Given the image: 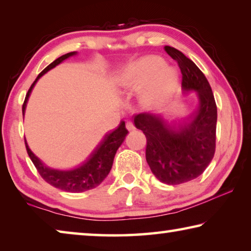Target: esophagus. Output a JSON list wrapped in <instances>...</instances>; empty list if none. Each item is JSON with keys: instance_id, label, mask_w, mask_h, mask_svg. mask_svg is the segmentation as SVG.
<instances>
[{"instance_id": "34e87169", "label": "esophagus", "mask_w": 251, "mask_h": 251, "mask_svg": "<svg viewBox=\"0 0 251 251\" xmlns=\"http://www.w3.org/2000/svg\"><path fill=\"white\" fill-rule=\"evenodd\" d=\"M126 128L128 130H134L135 129V125L131 122H127L126 123Z\"/></svg>"}]
</instances>
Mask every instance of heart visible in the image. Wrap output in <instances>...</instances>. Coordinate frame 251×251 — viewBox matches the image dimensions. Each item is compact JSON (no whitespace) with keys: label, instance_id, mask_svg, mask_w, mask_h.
<instances>
[{"label":"heart","instance_id":"obj_1","mask_svg":"<svg viewBox=\"0 0 251 251\" xmlns=\"http://www.w3.org/2000/svg\"><path fill=\"white\" fill-rule=\"evenodd\" d=\"M176 83V72L165 66L159 56H146L127 65L118 76V84L126 90H141L145 105H152L173 90Z\"/></svg>","mask_w":251,"mask_h":251}]
</instances>
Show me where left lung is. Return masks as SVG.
<instances>
[{
	"instance_id": "1",
	"label": "left lung",
	"mask_w": 251,
	"mask_h": 251,
	"mask_svg": "<svg viewBox=\"0 0 251 251\" xmlns=\"http://www.w3.org/2000/svg\"><path fill=\"white\" fill-rule=\"evenodd\" d=\"M165 50L180 69L182 91L197 93V112L177 126L150 113L136 115L134 123L146 136V160L155 177L179 185L201 175L215 155L217 105L206 76L192 59L172 46Z\"/></svg>"
}]
</instances>
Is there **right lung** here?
I'll list each match as a JSON object with an SVG mask.
<instances>
[{
	"label": "right lung",
	"mask_w": 251,
	"mask_h": 251,
	"mask_svg": "<svg viewBox=\"0 0 251 251\" xmlns=\"http://www.w3.org/2000/svg\"><path fill=\"white\" fill-rule=\"evenodd\" d=\"M74 54L75 52H71L65 55H62L61 57L55 59L54 62L50 63L49 66H46L45 69L41 72L36 79L34 80L33 84L31 85V87H29L26 96H25L24 103L22 106L23 114L25 112V107H26L28 96L31 94V91L34 85H35L36 80L39 79L42 75L45 74L46 72L53 69V67L64 61L65 58L70 57ZM127 134H128V130L126 129L125 123L122 122L121 125L118 126L115 130L112 131V133L108 135H106L104 141L96 148V151L91 155L90 159H88L83 166L70 172L54 171V169H50L44 166V165L41 163V160L33 154L31 150H29L26 142H25V147H26V151L29 158L33 161L34 166L37 169V172H39L41 177L43 178L48 184L52 185L55 188L65 190V192L69 193H83L86 192V190L95 188V187L99 186L100 182L105 179L106 176L108 175L110 168L113 166L114 157H115L118 147H120L122 145V143L124 142Z\"/></svg>",
	"instance_id": "right-lung-1"
}]
</instances>
